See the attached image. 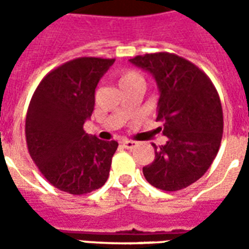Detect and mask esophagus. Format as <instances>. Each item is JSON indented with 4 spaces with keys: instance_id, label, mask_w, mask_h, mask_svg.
<instances>
[{
    "instance_id": "34e87169",
    "label": "esophagus",
    "mask_w": 249,
    "mask_h": 249,
    "mask_svg": "<svg viewBox=\"0 0 249 249\" xmlns=\"http://www.w3.org/2000/svg\"><path fill=\"white\" fill-rule=\"evenodd\" d=\"M136 145H137V142H136V141H132V140L123 141V146H124L125 149H133Z\"/></svg>"
}]
</instances>
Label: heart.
I'll use <instances>...</instances> for the list:
<instances>
[{
	"label": "heart",
	"mask_w": 249,
	"mask_h": 249,
	"mask_svg": "<svg viewBox=\"0 0 249 249\" xmlns=\"http://www.w3.org/2000/svg\"><path fill=\"white\" fill-rule=\"evenodd\" d=\"M130 84H142V78L139 73L133 71H121L119 76V87H125Z\"/></svg>",
	"instance_id": "1"
}]
</instances>
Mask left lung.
<instances>
[{
	"mask_svg": "<svg viewBox=\"0 0 249 249\" xmlns=\"http://www.w3.org/2000/svg\"><path fill=\"white\" fill-rule=\"evenodd\" d=\"M149 71L160 92L156 121L167 137L155 148V160L142 168L153 187L175 192L197 181L217 155L223 137L219 93L197 66L173 53L160 52L129 60Z\"/></svg>",
	"mask_w": 249,
	"mask_h": 249,
	"instance_id": "1",
	"label": "left lung"
}]
</instances>
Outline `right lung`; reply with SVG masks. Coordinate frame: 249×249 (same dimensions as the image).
<instances>
[{"label":"right lung","instance_id":"right-lung-1","mask_svg":"<svg viewBox=\"0 0 249 249\" xmlns=\"http://www.w3.org/2000/svg\"><path fill=\"white\" fill-rule=\"evenodd\" d=\"M114 58L80 57L49 71L30 100L25 135L30 157L62 192L85 195L107 183L117 141L84 130L100 78Z\"/></svg>","mask_w":249,"mask_h":249}]
</instances>
